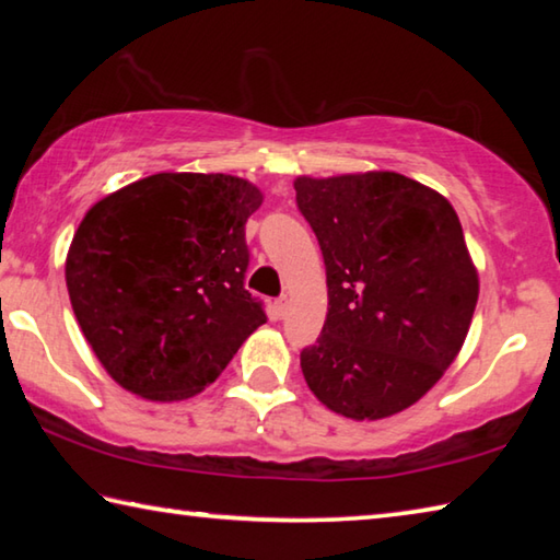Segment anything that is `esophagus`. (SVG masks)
Masks as SVG:
<instances>
[{"instance_id": "obj_1", "label": "esophagus", "mask_w": 560, "mask_h": 560, "mask_svg": "<svg viewBox=\"0 0 560 560\" xmlns=\"http://www.w3.org/2000/svg\"><path fill=\"white\" fill-rule=\"evenodd\" d=\"M287 308H289V299H287V296L277 299V314L283 316V314H287Z\"/></svg>"}]
</instances>
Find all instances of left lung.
Segmentation results:
<instances>
[{"label":"left lung","instance_id":"1","mask_svg":"<svg viewBox=\"0 0 560 560\" xmlns=\"http://www.w3.org/2000/svg\"><path fill=\"white\" fill-rule=\"evenodd\" d=\"M326 264L328 316L301 350L320 402L353 420L405 410L447 371L479 296L457 212L397 173L299 177Z\"/></svg>","mask_w":560,"mask_h":560}]
</instances>
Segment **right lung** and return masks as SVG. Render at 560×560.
I'll return each mask as SVG.
<instances>
[{
	"instance_id": "add662e5",
	"label": "right lung",
	"mask_w": 560,
	"mask_h": 560,
	"mask_svg": "<svg viewBox=\"0 0 560 560\" xmlns=\"http://www.w3.org/2000/svg\"><path fill=\"white\" fill-rule=\"evenodd\" d=\"M259 205L242 177L160 173L91 207L66 287L113 381L148 400H185L267 324L264 301L244 289V224Z\"/></svg>"
}]
</instances>
